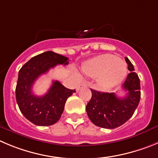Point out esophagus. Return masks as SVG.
I'll return each instance as SVG.
<instances>
[{
    "label": "esophagus",
    "mask_w": 158,
    "mask_h": 158,
    "mask_svg": "<svg viewBox=\"0 0 158 158\" xmlns=\"http://www.w3.org/2000/svg\"><path fill=\"white\" fill-rule=\"evenodd\" d=\"M87 85H85V84H82V85H80L77 88V92H79V90H80L81 89H82V88H85V87H86Z\"/></svg>",
    "instance_id": "34e87169"
}]
</instances>
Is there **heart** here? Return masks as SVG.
<instances>
[{
    "instance_id": "b5f03b06",
    "label": "heart",
    "mask_w": 158,
    "mask_h": 158,
    "mask_svg": "<svg viewBox=\"0 0 158 158\" xmlns=\"http://www.w3.org/2000/svg\"><path fill=\"white\" fill-rule=\"evenodd\" d=\"M84 73L96 77L102 88H109L119 83L126 74V64L114 55L105 54L91 59L83 66Z\"/></svg>"
}]
</instances>
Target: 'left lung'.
<instances>
[{
	"label": "left lung",
	"instance_id": "1",
	"mask_svg": "<svg viewBox=\"0 0 158 158\" xmlns=\"http://www.w3.org/2000/svg\"><path fill=\"white\" fill-rule=\"evenodd\" d=\"M130 71L122 88L127 95L120 98L115 93L100 92L91 89L92 99L86 106L89 119L96 126L113 129L126 122L136 110L140 100V81L134 66L125 57Z\"/></svg>",
	"mask_w": 158,
	"mask_h": 158
}]
</instances>
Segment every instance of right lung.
<instances>
[{"instance_id":"right-lung-1","label":"right lung","mask_w":158,"mask_h":158,"mask_svg":"<svg viewBox=\"0 0 158 158\" xmlns=\"http://www.w3.org/2000/svg\"><path fill=\"white\" fill-rule=\"evenodd\" d=\"M67 57L53 52H45L30 59L19 71L15 89L16 102L22 114L38 126H49L57 122L64 110L65 103L75 90L66 89L58 81L52 82L47 93L37 96L32 92L33 85L40 75L57 65L66 66Z\"/></svg>"}]
</instances>
